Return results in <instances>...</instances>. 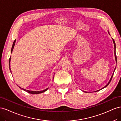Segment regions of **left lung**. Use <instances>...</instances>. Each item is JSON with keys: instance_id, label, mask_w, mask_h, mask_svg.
<instances>
[{"instance_id": "8db88e82", "label": "left lung", "mask_w": 121, "mask_h": 121, "mask_svg": "<svg viewBox=\"0 0 121 121\" xmlns=\"http://www.w3.org/2000/svg\"><path fill=\"white\" fill-rule=\"evenodd\" d=\"M108 34H109L110 35V34H109V31H108ZM112 41H113V44H114V47H115V51H114V52H115V60H116V63L117 62V56H116V43H115V40H114V39H113L112 38ZM115 70H116V67H115V69H114V70H113V73H112V77H111V78H110V80H109V82H108V84H107L104 87H103L102 89H100V90H97V91H95V92H97V91H99V90H102V89H103V88H105V87H106L107 86H108V85H109V84L110 83V81H111V80H112V77H113V73H114V72H115Z\"/></svg>"}]
</instances>
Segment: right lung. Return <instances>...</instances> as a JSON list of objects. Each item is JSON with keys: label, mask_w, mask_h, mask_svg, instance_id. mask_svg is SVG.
Segmentation results:
<instances>
[{"label": "right lung", "mask_w": 121, "mask_h": 121, "mask_svg": "<svg viewBox=\"0 0 121 121\" xmlns=\"http://www.w3.org/2000/svg\"><path fill=\"white\" fill-rule=\"evenodd\" d=\"M16 39L15 40V41H13V46H12V49H11V53H12V52H13V48H14V46H15V43H16ZM11 57H10V58H9V70H10V72H11L12 73V71H11V64H10V62H11ZM55 74V73H54ZM53 79H54V77H53ZM21 89H22V90H24V91H26V92H28V93H30V94H40V93H43V92H45V91H46L47 90L49 89V88H47V89H44V90H42V91H29V90H26V89H23V88H21V87H19Z\"/></svg>", "instance_id": "add662e5"}]
</instances>
